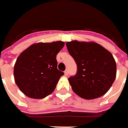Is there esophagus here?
Listing matches in <instances>:
<instances>
[{"instance_id": "34e87169", "label": "esophagus", "mask_w": 128, "mask_h": 128, "mask_svg": "<svg viewBox=\"0 0 128 128\" xmlns=\"http://www.w3.org/2000/svg\"><path fill=\"white\" fill-rule=\"evenodd\" d=\"M64 75H65V76H68V75H69V71H68L67 70H66L64 71Z\"/></svg>"}]
</instances>
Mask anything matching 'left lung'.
I'll return each mask as SVG.
<instances>
[{
    "instance_id": "8db88e82",
    "label": "left lung",
    "mask_w": 128,
    "mask_h": 128,
    "mask_svg": "<svg viewBox=\"0 0 128 128\" xmlns=\"http://www.w3.org/2000/svg\"><path fill=\"white\" fill-rule=\"evenodd\" d=\"M66 45L77 64L76 75L68 78L73 92L84 99H94L104 95L116 76L113 55L95 42L72 40Z\"/></svg>"
}]
</instances>
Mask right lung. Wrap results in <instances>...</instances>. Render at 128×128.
<instances>
[{"instance_id": "obj_1", "label": "right lung", "mask_w": 128, "mask_h": 128, "mask_svg": "<svg viewBox=\"0 0 128 128\" xmlns=\"http://www.w3.org/2000/svg\"><path fill=\"white\" fill-rule=\"evenodd\" d=\"M64 42L36 43L18 57L14 66V82L20 90L32 98H43L51 94L64 72L57 68L56 56Z\"/></svg>"}]
</instances>
